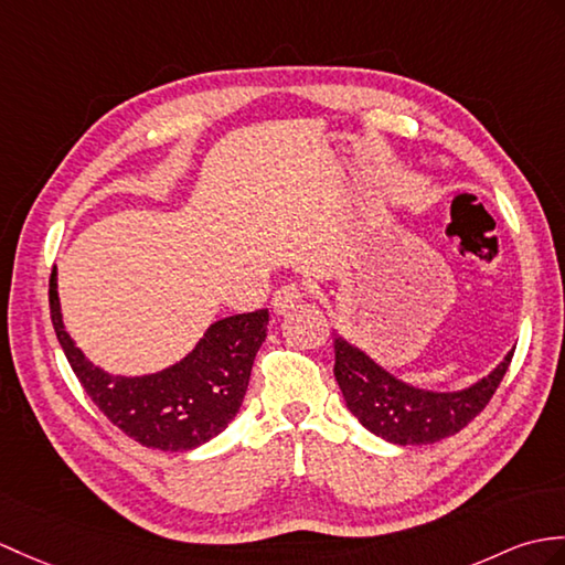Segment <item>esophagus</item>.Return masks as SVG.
<instances>
[{
    "mask_svg": "<svg viewBox=\"0 0 565 565\" xmlns=\"http://www.w3.org/2000/svg\"><path fill=\"white\" fill-rule=\"evenodd\" d=\"M300 300H303V291H300V286L298 284H284L271 296V310H274V315H286V312H291L294 308H298Z\"/></svg>",
    "mask_w": 565,
    "mask_h": 565,
    "instance_id": "obj_1",
    "label": "esophagus"
}]
</instances>
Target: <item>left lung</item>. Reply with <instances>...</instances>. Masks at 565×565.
<instances>
[{"label": "left lung", "instance_id": "obj_1", "mask_svg": "<svg viewBox=\"0 0 565 565\" xmlns=\"http://www.w3.org/2000/svg\"><path fill=\"white\" fill-rule=\"evenodd\" d=\"M515 347L487 375L462 390H424L392 375L347 337H334V377L349 412L373 436L395 445H430L455 436L489 404Z\"/></svg>", "mask_w": 565, "mask_h": 565}]
</instances>
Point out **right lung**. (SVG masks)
I'll use <instances>...</instances> for the list:
<instances>
[{
  "mask_svg": "<svg viewBox=\"0 0 565 565\" xmlns=\"http://www.w3.org/2000/svg\"><path fill=\"white\" fill-rule=\"evenodd\" d=\"M50 315L86 395L129 438L166 452L194 450L226 430L241 409L269 324V310L231 315L209 324L188 356L168 369L120 375L88 361L64 327L57 267L50 277Z\"/></svg>",
  "mask_w": 565,
  "mask_h": 565,
  "instance_id": "right-lung-1",
  "label": "right lung"
}]
</instances>
